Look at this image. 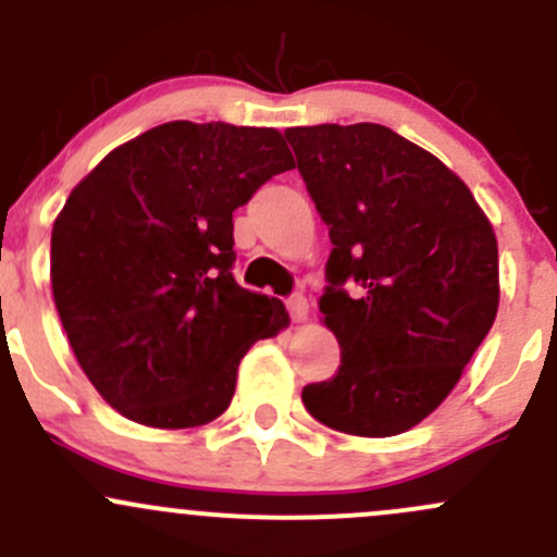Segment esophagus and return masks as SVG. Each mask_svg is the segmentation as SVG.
I'll use <instances>...</instances> for the list:
<instances>
[{
	"mask_svg": "<svg viewBox=\"0 0 557 557\" xmlns=\"http://www.w3.org/2000/svg\"><path fill=\"white\" fill-rule=\"evenodd\" d=\"M285 305H288V312H290V318H294V320H305L307 318V299L301 294H294L288 301H285Z\"/></svg>",
	"mask_w": 557,
	"mask_h": 557,
	"instance_id": "34e87169",
	"label": "esophagus"
}]
</instances>
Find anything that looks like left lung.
I'll list each match as a JSON object with an SVG mask.
<instances>
[{"mask_svg":"<svg viewBox=\"0 0 557 557\" xmlns=\"http://www.w3.org/2000/svg\"><path fill=\"white\" fill-rule=\"evenodd\" d=\"M329 226L320 312L342 347L307 412L352 436H396L460 380L498 312V245L463 180L380 123L285 132Z\"/></svg>","mask_w":557,"mask_h":557,"instance_id":"obj_1","label":"left lung"}]
</instances>
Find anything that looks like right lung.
<instances>
[{"label":"right lung","instance_id":"1","mask_svg":"<svg viewBox=\"0 0 557 557\" xmlns=\"http://www.w3.org/2000/svg\"><path fill=\"white\" fill-rule=\"evenodd\" d=\"M294 156L274 128L172 121L107 153L50 237L55 310L123 418L194 429L232 404L239 361L288 312L234 280V210Z\"/></svg>","mask_w":557,"mask_h":557}]
</instances>
